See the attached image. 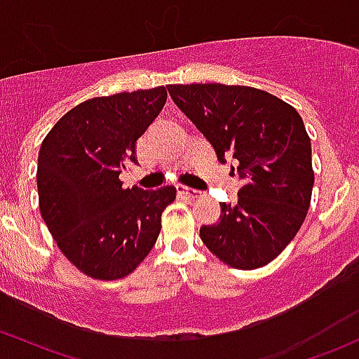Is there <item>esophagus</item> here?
Instances as JSON below:
<instances>
[{"instance_id":"1","label":"esophagus","mask_w":359,"mask_h":359,"mask_svg":"<svg viewBox=\"0 0 359 359\" xmlns=\"http://www.w3.org/2000/svg\"><path fill=\"white\" fill-rule=\"evenodd\" d=\"M179 194L189 198V200H196V198H200V191L189 189V187H179Z\"/></svg>"}]
</instances>
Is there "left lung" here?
<instances>
[{"instance_id":"1","label":"left lung","mask_w":359,"mask_h":359,"mask_svg":"<svg viewBox=\"0 0 359 359\" xmlns=\"http://www.w3.org/2000/svg\"><path fill=\"white\" fill-rule=\"evenodd\" d=\"M166 90L217 159H234L233 173L243 180L236 201L220 203L219 222L201 227V241L231 267L266 266L295 238L309 210L314 172L302 118L252 86L194 83Z\"/></svg>"}]
</instances>
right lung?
I'll use <instances>...</instances> for the list:
<instances>
[{"label":"right lung","instance_id":"1","mask_svg":"<svg viewBox=\"0 0 359 359\" xmlns=\"http://www.w3.org/2000/svg\"><path fill=\"white\" fill-rule=\"evenodd\" d=\"M166 102L163 86L85 100L45 137L38 156L39 210L60 252L86 276H128L154 247L173 186L123 189L137 140Z\"/></svg>","mask_w":359,"mask_h":359}]
</instances>
